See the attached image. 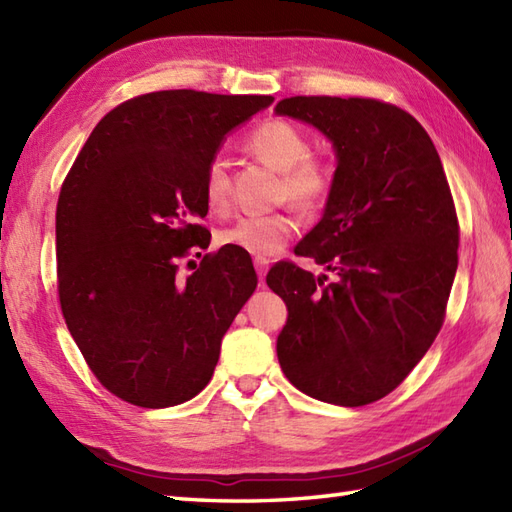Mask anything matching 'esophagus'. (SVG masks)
I'll list each match as a JSON object with an SVG mask.
<instances>
[{
	"instance_id": "34e87169",
	"label": "esophagus",
	"mask_w": 512,
	"mask_h": 512,
	"mask_svg": "<svg viewBox=\"0 0 512 512\" xmlns=\"http://www.w3.org/2000/svg\"><path fill=\"white\" fill-rule=\"evenodd\" d=\"M255 270H257V275H259V281H264V277H266V273H268V259H264V257H255Z\"/></svg>"
}]
</instances>
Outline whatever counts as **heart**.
I'll return each mask as SVG.
<instances>
[{"label":"heart","mask_w":512,"mask_h":512,"mask_svg":"<svg viewBox=\"0 0 512 512\" xmlns=\"http://www.w3.org/2000/svg\"><path fill=\"white\" fill-rule=\"evenodd\" d=\"M244 149L264 165L281 171L279 198L288 200L301 211H314L328 200L334 171L328 160L310 154V138L303 129L284 118H270L259 123L244 140ZM204 200L211 211L222 213L231 204V176L222 158H213L202 178ZM297 222L292 215L279 211L268 215H244L222 228L220 244L239 248L248 255L266 257L288 244L295 235Z\"/></svg>","instance_id":"heart-1"}]
</instances>
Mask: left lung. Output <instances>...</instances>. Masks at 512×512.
I'll list each match as a JSON object with an SVG mask.
<instances>
[{"label":"left lung","instance_id":"left-lung-1","mask_svg":"<svg viewBox=\"0 0 512 512\" xmlns=\"http://www.w3.org/2000/svg\"><path fill=\"white\" fill-rule=\"evenodd\" d=\"M275 112L332 140L339 165L321 222L266 277L286 301L279 365L303 394L341 407L385 398L444 323L460 224L442 162L409 112L376 99L290 96Z\"/></svg>","mask_w":512,"mask_h":512}]
</instances>
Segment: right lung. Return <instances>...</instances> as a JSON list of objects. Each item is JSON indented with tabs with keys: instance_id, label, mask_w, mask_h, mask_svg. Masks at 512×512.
<instances>
[{
	"instance_id": "obj_1",
	"label": "right lung",
	"mask_w": 512,
	"mask_h": 512,
	"mask_svg": "<svg viewBox=\"0 0 512 512\" xmlns=\"http://www.w3.org/2000/svg\"><path fill=\"white\" fill-rule=\"evenodd\" d=\"M273 101L195 90L134 96L101 118L61 184L63 319L92 374L129 405L162 409L198 396L257 288L239 248L206 253L187 277L178 262L211 242L200 224L206 165L233 127Z\"/></svg>"
}]
</instances>
